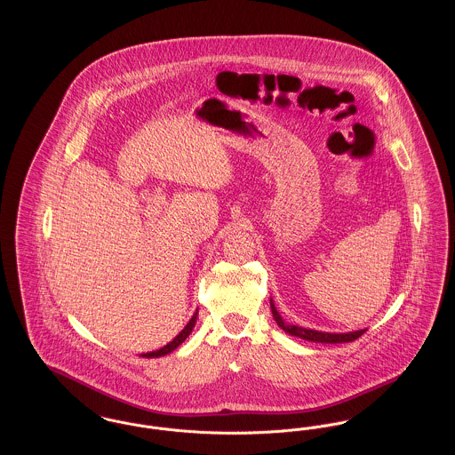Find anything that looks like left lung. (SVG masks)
I'll return each mask as SVG.
<instances>
[{
  "instance_id": "1",
  "label": "left lung",
  "mask_w": 455,
  "mask_h": 455,
  "mask_svg": "<svg viewBox=\"0 0 455 455\" xmlns=\"http://www.w3.org/2000/svg\"><path fill=\"white\" fill-rule=\"evenodd\" d=\"M271 312H273V317H275L276 324L280 325L284 332H288L291 336H297V338L305 339V341H312V343H331V345L349 343V341L358 339L367 331V329H360V331H349V332H323V331L307 329V327H300V325L288 324V323H284L280 312L276 310L273 300H271Z\"/></svg>"
}]
</instances>
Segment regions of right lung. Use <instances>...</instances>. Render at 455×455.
<instances>
[{"instance_id":"add662e5","label":"right lung","mask_w":455,"mask_h":455,"mask_svg":"<svg viewBox=\"0 0 455 455\" xmlns=\"http://www.w3.org/2000/svg\"><path fill=\"white\" fill-rule=\"evenodd\" d=\"M196 321H197V310L195 312V315L191 317V321L186 324V327L173 338L172 341L169 343V345H165L164 347H160V349H156V351H150V353H143L141 356L143 358H158V356H165V355H169V353H172L173 349L177 347H180L186 339H188V336L193 332V329H195Z\"/></svg>"}]
</instances>
